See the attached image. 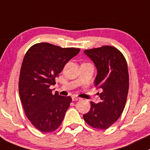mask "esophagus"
<instances>
[{
	"label": "esophagus",
	"mask_w": 150,
	"mask_h": 150,
	"mask_svg": "<svg viewBox=\"0 0 150 150\" xmlns=\"http://www.w3.org/2000/svg\"><path fill=\"white\" fill-rule=\"evenodd\" d=\"M72 101H78V100H81V99L80 98V97H76V96H73V97H72Z\"/></svg>",
	"instance_id": "obj_1"
}]
</instances>
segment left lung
I'll return each mask as SVG.
<instances>
[{"label": "left lung", "instance_id": "left-lung-1", "mask_svg": "<svg viewBox=\"0 0 150 150\" xmlns=\"http://www.w3.org/2000/svg\"><path fill=\"white\" fill-rule=\"evenodd\" d=\"M97 68L94 86L103 90L101 102H91V108L84 114L86 122L94 128L105 130L117 121L125 108L129 89L127 64L122 53L105 45L84 50Z\"/></svg>", "mask_w": 150, "mask_h": 150}]
</instances>
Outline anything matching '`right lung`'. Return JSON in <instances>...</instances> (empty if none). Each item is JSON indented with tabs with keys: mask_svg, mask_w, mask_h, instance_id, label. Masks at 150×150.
<instances>
[{
	"mask_svg": "<svg viewBox=\"0 0 150 150\" xmlns=\"http://www.w3.org/2000/svg\"><path fill=\"white\" fill-rule=\"evenodd\" d=\"M80 52L47 42L37 43L26 52L19 78V94L25 115L43 133L56 130L62 124L72 102L69 96L52 93L50 86L65 64Z\"/></svg>",
	"mask_w": 150,
	"mask_h": 150,
	"instance_id": "add662e5",
	"label": "right lung"
}]
</instances>
